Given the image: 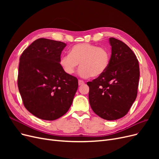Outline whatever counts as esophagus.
I'll return each instance as SVG.
<instances>
[{
	"label": "esophagus",
	"mask_w": 159,
	"mask_h": 159,
	"mask_svg": "<svg viewBox=\"0 0 159 159\" xmlns=\"http://www.w3.org/2000/svg\"><path fill=\"white\" fill-rule=\"evenodd\" d=\"M84 84V81L83 80H78V84H79V85H83Z\"/></svg>",
	"instance_id": "34e87169"
}]
</instances>
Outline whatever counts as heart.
<instances>
[{"label":"heart","mask_w":159,"mask_h":159,"mask_svg":"<svg viewBox=\"0 0 159 159\" xmlns=\"http://www.w3.org/2000/svg\"><path fill=\"white\" fill-rule=\"evenodd\" d=\"M110 60L111 54L107 49L88 43H80L71 47L70 54L61 56L60 64L65 73L72 75L80 63V77L96 78L107 70Z\"/></svg>","instance_id":"b5f03b06"}]
</instances>
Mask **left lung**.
<instances>
[{
  "mask_svg": "<svg viewBox=\"0 0 159 159\" xmlns=\"http://www.w3.org/2000/svg\"><path fill=\"white\" fill-rule=\"evenodd\" d=\"M111 56L108 68L87 83L89 101L93 112L108 121L125 115L137 95L139 61L131 49L122 41L109 38Z\"/></svg>",
  "mask_w": 159,
  "mask_h": 159,
  "instance_id": "obj_1",
  "label": "left lung"
}]
</instances>
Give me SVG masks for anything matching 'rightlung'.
Returning a JSON list of instances; mask_svg holds the SVG:
<instances>
[{
  "mask_svg": "<svg viewBox=\"0 0 159 159\" xmlns=\"http://www.w3.org/2000/svg\"><path fill=\"white\" fill-rule=\"evenodd\" d=\"M64 42L39 38L22 52L18 87L24 105L36 117L53 121L68 111L78 81L65 73L60 64Z\"/></svg>",
  "mask_w": 159,
  "mask_h": 159,
  "instance_id": "add662e5",
  "label": "right lung"
}]
</instances>
